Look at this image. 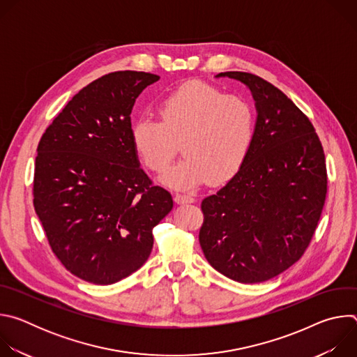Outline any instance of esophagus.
<instances>
[{"label": "esophagus", "instance_id": "esophagus-1", "mask_svg": "<svg viewBox=\"0 0 357 357\" xmlns=\"http://www.w3.org/2000/svg\"><path fill=\"white\" fill-rule=\"evenodd\" d=\"M175 202L178 205H185V203H193L195 197L190 195H182V193H176L175 195Z\"/></svg>", "mask_w": 357, "mask_h": 357}]
</instances>
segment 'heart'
I'll list each match as a JSON object with an SVG mask.
<instances>
[{
    "label": "heart",
    "instance_id": "heart-1",
    "mask_svg": "<svg viewBox=\"0 0 357 357\" xmlns=\"http://www.w3.org/2000/svg\"><path fill=\"white\" fill-rule=\"evenodd\" d=\"M157 112L160 121L142 117L132 124L131 142L139 161L157 174L169 168L182 142L186 158L165 174L164 183L181 189L206 181L223 185L244 165L256 117L243 97L193 80L162 98Z\"/></svg>",
    "mask_w": 357,
    "mask_h": 357
}]
</instances>
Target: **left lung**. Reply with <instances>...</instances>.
Returning a JSON list of instances; mask_svg holds the SVG:
<instances>
[{"mask_svg": "<svg viewBox=\"0 0 357 357\" xmlns=\"http://www.w3.org/2000/svg\"><path fill=\"white\" fill-rule=\"evenodd\" d=\"M257 109L248 157L226 186L202 200L199 243L211 266L243 284L263 282L308 248L325 205L324 148L310 119L280 89L245 72Z\"/></svg>", "mask_w": 357, "mask_h": 357, "instance_id": "8db88e82", "label": "left lung"}]
</instances>
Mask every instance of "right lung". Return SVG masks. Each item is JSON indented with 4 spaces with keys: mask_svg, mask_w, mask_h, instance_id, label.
<instances>
[{
    "mask_svg": "<svg viewBox=\"0 0 357 357\" xmlns=\"http://www.w3.org/2000/svg\"><path fill=\"white\" fill-rule=\"evenodd\" d=\"M160 76L120 70L83 87L38 144L33 206L50 248L73 275L114 284L149 257L154 229L172 209L131 142V110Z\"/></svg>",
    "mask_w": 357,
    "mask_h": 357,
    "instance_id": "1",
    "label": "right lung"
}]
</instances>
